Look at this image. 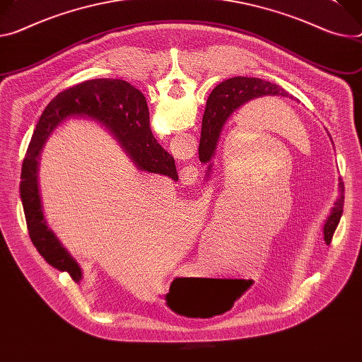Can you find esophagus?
Wrapping results in <instances>:
<instances>
[{
	"mask_svg": "<svg viewBox=\"0 0 362 362\" xmlns=\"http://www.w3.org/2000/svg\"><path fill=\"white\" fill-rule=\"evenodd\" d=\"M199 177V170L196 166H192V164H189V166H185L182 170H180V179L185 185H193L196 183V180H198Z\"/></svg>",
	"mask_w": 362,
	"mask_h": 362,
	"instance_id": "34e87169",
	"label": "esophagus"
}]
</instances>
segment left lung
<instances>
[{"instance_id": "1", "label": "left lung", "mask_w": 362, "mask_h": 362, "mask_svg": "<svg viewBox=\"0 0 362 362\" xmlns=\"http://www.w3.org/2000/svg\"><path fill=\"white\" fill-rule=\"evenodd\" d=\"M261 96H280V98H291L281 86L262 81L258 78H244L237 76L221 82L209 95V103L205 110V124L201 133L199 141V160L202 163H208V173L212 170V158L215 157L216 146L223 129L225 122L237 110L244 107L252 100ZM339 192L341 196L335 204L331 215L327 216L323 234L326 244H329L332 235L338 226L339 218L342 215L344 206V182L339 179Z\"/></svg>"}]
</instances>
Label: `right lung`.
<instances>
[{
	"mask_svg": "<svg viewBox=\"0 0 362 362\" xmlns=\"http://www.w3.org/2000/svg\"><path fill=\"white\" fill-rule=\"evenodd\" d=\"M88 118L103 124L118 140L137 169L177 180L175 158L154 139L144 95L121 79H92L60 92L43 111L28 144L20 182V196L28 235L42 257L79 283L82 269L49 228L39 190V160L53 131L69 118Z\"/></svg>",
	"mask_w": 362,
	"mask_h": 362,
	"instance_id": "obj_1",
	"label": "right lung"
}]
</instances>
